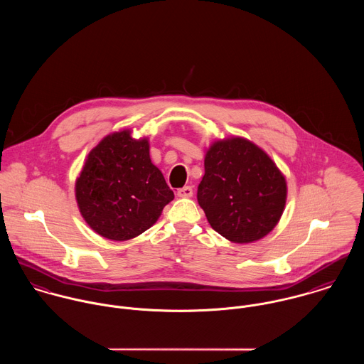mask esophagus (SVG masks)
<instances>
[{"label":"esophagus","instance_id":"obj_1","mask_svg":"<svg viewBox=\"0 0 364 364\" xmlns=\"http://www.w3.org/2000/svg\"><path fill=\"white\" fill-rule=\"evenodd\" d=\"M192 195H193L192 186H183V188L178 189V196L179 198H192Z\"/></svg>","mask_w":364,"mask_h":364}]
</instances>
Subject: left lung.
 Listing matches in <instances>:
<instances>
[{"mask_svg": "<svg viewBox=\"0 0 364 364\" xmlns=\"http://www.w3.org/2000/svg\"><path fill=\"white\" fill-rule=\"evenodd\" d=\"M286 199L284 175L255 143L228 137L208 147L198 202L220 235L235 244L258 241L279 223Z\"/></svg>", "mask_w": 364, "mask_h": 364, "instance_id": "obj_1", "label": "left lung"}]
</instances>
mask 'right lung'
I'll return each mask as SVG.
<instances>
[{
	"instance_id": "obj_1",
	"label": "right lung",
	"mask_w": 364,
	"mask_h": 364,
	"mask_svg": "<svg viewBox=\"0 0 364 364\" xmlns=\"http://www.w3.org/2000/svg\"><path fill=\"white\" fill-rule=\"evenodd\" d=\"M85 223L101 237L127 241L154 225L172 199L162 172L151 162L147 137L132 130L107 134L91 150L75 181Z\"/></svg>"
}]
</instances>
